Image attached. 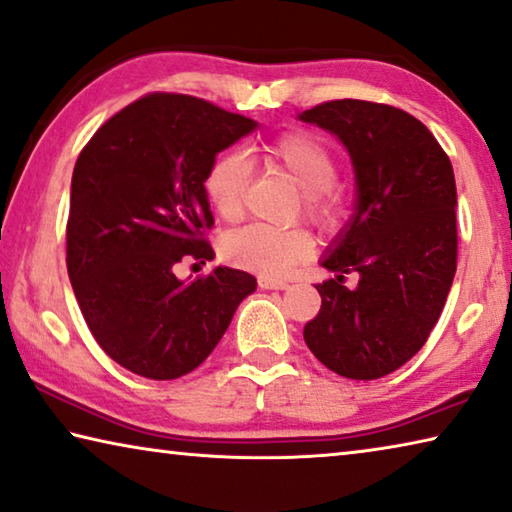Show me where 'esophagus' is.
<instances>
[{"instance_id":"1","label":"esophagus","mask_w":512,"mask_h":512,"mask_svg":"<svg viewBox=\"0 0 512 512\" xmlns=\"http://www.w3.org/2000/svg\"><path fill=\"white\" fill-rule=\"evenodd\" d=\"M259 287L262 289H287L289 282L278 280V278H269V275H262V278H259Z\"/></svg>"}]
</instances>
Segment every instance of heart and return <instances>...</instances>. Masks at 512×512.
Segmentation results:
<instances>
[{"label": "heart", "instance_id": "1", "mask_svg": "<svg viewBox=\"0 0 512 512\" xmlns=\"http://www.w3.org/2000/svg\"><path fill=\"white\" fill-rule=\"evenodd\" d=\"M264 164L287 175L303 191V214L321 227L339 221L344 209L342 191L335 186L337 157L330 145L312 132H289L262 145ZM250 180V161L239 150L221 152L209 164L202 189L214 212L227 223L243 216V196ZM314 241L305 230H273L246 225L223 239L227 262L278 278L312 255Z\"/></svg>", "mask_w": 512, "mask_h": 512}]
</instances>
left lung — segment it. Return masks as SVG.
Returning a JSON list of instances; mask_svg holds the SVG:
<instances>
[{
    "mask_svg": "<svg viewBox=\"0 0 512 512\" xmlns=\"http://www.w3.org/2000/svg\"><path fill=\"white\" fill-rule=\"evenodd\" d=\"M303 123L337 136L355 173L353 214L321 266V310L303 330L314 358L353 380L408 362L440 319L456 275V180L446 152L415 116L387 104L335 100ZM358 272L359 287H343Z\"/></svg>",
    "mask_w": 512,
    "mask_h": 512,
    "instance_id": "8db88e82",
    "label": "left lung"
}]
</instances>
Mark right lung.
<instances>
[{"label": "right lung", "instance_id": "obj_1", "mask_svg": "<svg viewBox=\"0 0 512 512\" xmlns=\"http://www.w3.org/2000/svg\"><path fill=\"white\" fill-rule=\"evenodd\" d=\"M257 127L198 97L152 93L109 118L81 150L66 264L88 328L120 367L152 380L193 371L257 289L253 275L230 266L196 280L175 275L184 257L214 259L202 180L218 152Z\"/></svg>", "mask_w": 512, "mask_h": 512}]
</instances>
